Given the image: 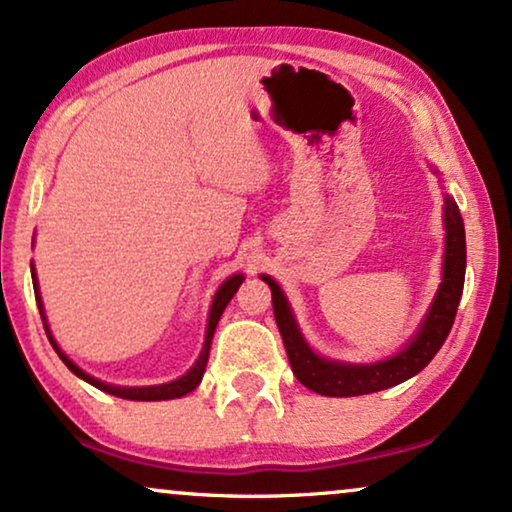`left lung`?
Returning a JSON list of instances; mask_svg holds the SVG:
<instances>
[{"label": "left lung", "instance_id": "obj_1", "mask_svg": "<svg viewBox=\"0 0 512 512\" xmlns=\"http://www.w3.org/2000/svg\"><path fill=\"white\" fill-rule=\"evenodd\" d=\"M444 230H447V237H444L447 247H444L442 284L426 320L402 353L376 364H343L315 355L298 331L280 284L263 275V282L272 291V310H275V322L287 348L291 371L305 388L327 397L369 395L407 381L433 360L442 343L447 341L456 310H459L463 280H466V230H463L461 211L451 197H444Z\"/></svg>", "mask_w": 512, "mask_h": 512}]
</instances>
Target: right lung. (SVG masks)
I'll return each instance as SVG.
<instances>
[{"mask_svg": "<svg viewBox=\"0 0 512 512\" xmlns=\"http://www.w3.org/2000/svg\"><path fill=\"white\" fill-rule=\"evenodd\" d=\"M242 282H244V277H242V275H232L230 280H225V282L221 284V289H218V291H216V296H214V303H211V310H209V324H207V338H204V348H202V353H199L197 362L192 364V369L188 371V374L181 376V378H176V381H171V383H162V386L119 388V386H110V383L98 381V378L89 376V374H86V371L79 369L75 362L68 360V357H65V353H61V348H58L56 341H53L51 331H49V327H46V324H44V329H46V336H49V341H51V345H53V350H56L58 357H61V360L65 362V367H68L75 376L84 378L86 383H91V386H96L98 390H103V393H110V395H115V397H122V400H138V402L174 400V397H183V395L192 393V390H195V388L199 386V381H202V376H204V367H207V360H209V348H211V338H214L216 324H218V320H221V315H223L225 305L230 303V298L235 296V291L240 289V284H242ZM32 284H35V296H37V305H39V315H42V322H46V317H44V308H42V298H39V289H37L35 268H32Z\"/></svg>", "mask_w": 512, "mask_h": 512, "instance_id": "add662e5", "label": "right lung"}]
</instances>
